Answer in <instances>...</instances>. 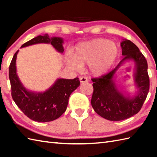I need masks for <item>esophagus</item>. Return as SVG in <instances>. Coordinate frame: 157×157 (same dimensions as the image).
Listing matches in <instances>:
<instances>
[{
    "label": "esophagus",
    "instance_id": "esophagus-1",
    "mask_svg": "<svg viewBox=\"0 0 157 157\" xmlns=\"http://www.w3.org/2000/svg\"><path fill=\"white\" fill-rule=\"evenodd\" d=\"M79 81H80L81 83H86L88 82V79L86 78V77H82V78L79 79Z\"/></svg>",
    "mask_w": 157,
    "mask_h": 157
}]
</instances>
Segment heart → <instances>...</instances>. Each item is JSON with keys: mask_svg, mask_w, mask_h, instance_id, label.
<instances>
[{"mask_svg": "<svg viewBox=\"0 0 157 157\" xmlns=\"http://www.w3.org/2000/svg\"><path fill=\"white\" fill-rule=\"evenodd\" d=\"M119 55L118 46L105 38H96L77 45L73 56H67L66 63L69 67L80 70L90 65V70L95 76L107 73Z\"/></svg>", "mask_w": 157, "mask_h": 157, "instance_id": "1", "label": "heart"}]
</instances>
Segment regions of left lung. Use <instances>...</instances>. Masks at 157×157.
<instances>
[{"mask_svg":"<svg viewBox=\"0 0 157 157\" xmlns=\"http://www.w3.org/2000/svg\"><path fill=\"white\" fill-rule=\"evenodd\" d=\"M124 56L116 67L105 75L92 80L94 92L91 104L94 111L109 121H121L140 111L149 91L148 64L138 46L129 40L121 42ZM135 63L133 79L136 91L133 95L122 91L115 82L116 73L125 63Z\"/></svg>","mask_w":157,"mask_h":157,"instance_id":"1","label":"left lung"}]
</instances>
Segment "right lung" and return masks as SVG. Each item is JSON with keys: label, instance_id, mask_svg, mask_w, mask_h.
Returning <instances> with one entry per match:
<instances>
[{"label": "right lung", "instance_id": "add662e5", "mask_svg": "<svg viewBox=\"0 0 157 157\" xmlns=\"http://www.w3.org/2000/svg\"><path fill=\"white\" fill-rule=\"evenodd\" d=\"M51 44L56 51H64V40L61 37H51L46 34L38 36L23 44L21 48L36 44ZM17 51L9 66V76L13 101L24 114L34 121L48 122L61 117L67 107L71 93L80 85L79 78L73 79L58 78L44 92H34L26 88L20 81L17 73Z\"/></svg>", "mask_w": 157, "mask_h": 157}]
</instances>
